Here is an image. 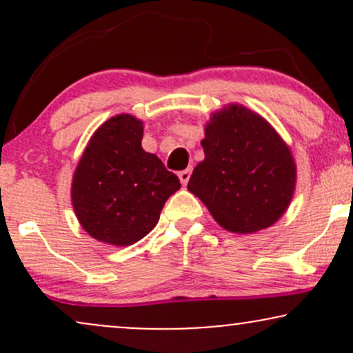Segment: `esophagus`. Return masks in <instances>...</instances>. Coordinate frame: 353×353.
I'll use <instances>...</instances> for the list:
<instances>
[{"instance_id":"1","label":"esophagus","mask_w":353,"mask_h":353,"mask_svg":"<svg viewBox=\"0 0 353 353\" xmlns=\"http://www.w3.org/2000/svg\"><path fill=\"white\" fill-rule=\"evenodd\" d=\"M190 174H192V168H188V169H184V171L179 172V179L182 182V185L188 184L190 179Z\"/></svg>"}]
</instances>
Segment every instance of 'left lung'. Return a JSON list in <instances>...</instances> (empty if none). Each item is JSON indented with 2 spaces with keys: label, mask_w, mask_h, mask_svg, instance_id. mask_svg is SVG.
Here are the masks:
<instances>
[{
  "label": "left lung",
  "mask_w": 353,
  "mask_h": 353,
  "mask_svg": "<svg viewBox=\"0 0 353 353\" xmlns=\"http://www.w3.org/2000/svg\"><path fill=\"white\" fill-rule=\"evenodd\" d=\"M201 144L205 157L194 168L188 190L222 229L254 234L289 209L297 165L285 141L261 114L230 103L210 114Z\"/></svg>",
  "instance_id": "obj_1"
}]
</instances>
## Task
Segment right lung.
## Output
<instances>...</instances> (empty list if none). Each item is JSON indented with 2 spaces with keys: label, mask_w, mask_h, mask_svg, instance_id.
I'll return each instance as SVG.
<instances>
[{
  "label": "right lung",
  "mask_w": 353,
  "mask_h": 353,
  "mask_svg": "<svg viewBox=\"0 0 353 353\" xmlns=\"http://www.w3.org/2000/svg\"><path fill=\"white\" fill-rule=\"evenodd\" d=\"M143 121L116 114L91 136L71 182L81 228L96 241L125 247L156 228L165 201L181 182L141 145Z\"/></svg>",
  "instance_id": "obj_1"
}]
</instances>
